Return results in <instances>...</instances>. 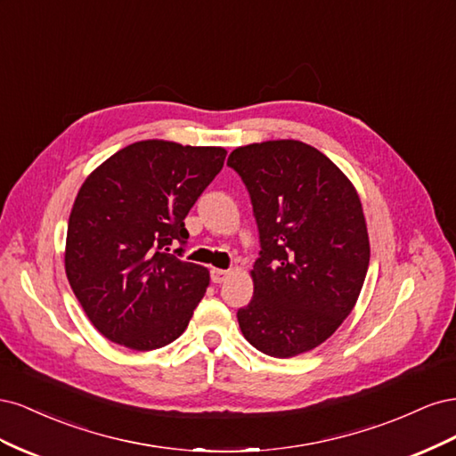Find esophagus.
I'll use <instances>...</instances> for the list:
<instances>
[{"label":"esophagus","instance_id":"obj_1","mask_svg":"<svg viewBox=\"0 0 456 456\" xmlns=\"http://www.w3.org/2000/svg\"><path fill=\"white\" fill-rule=\"evenodd\" d=\"M230 270H220V268H213L211 270V280H213V283H223V281H226L228 278H230Z\"/></svg>","mask_w":456,"mask_h":456}]
</instances>
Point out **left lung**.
<instances>
[{"instance_id":"8db88e82","label":"left lung","mask_w":456,"mask_h":456,"mask_svg":"<svg viewBox=\"0 0 456 456\" xmlns=\"http://www.w3.org/2000/svg\"><path fill=\"white\" fill-rule=\"evenodd\" d=\"M228 165L249 190L260 236L243 337L273 357L320 346L354 310L369 268L360 196L337 165L300 141L240 146Z\"/></svg>"}]
</instances>
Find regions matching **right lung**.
<instances>
[{"label": "right lung", "mask_w": 456, "mask_h": 456, "mask_svg": "<svg viewBox=\"0 0 456 456\" xmlns=\"http://www.w3.org/2000/svg\"><path fill=\"white\" fill-rule=\"evenodd\" d=\"M220 146L129 144L81 184L68 220L64 268L89 322L148 352L184 333L209 270L184 262V218L224 165Z\"/></svg>", "instance_id": "right-lung-1"}]
</instances>
